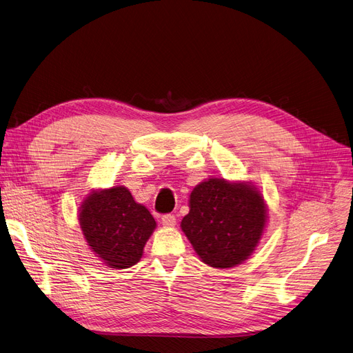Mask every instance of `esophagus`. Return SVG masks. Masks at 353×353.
<instances>
[{"instance_id":"1","label":"esophagus","mask_w":353,"mask_h":353,"mask_svg":"<svg viewBox=\"0 0 353 353\" xmlns=\"http://www.w3.org/2000/svg\"><path fill=\"white\" fill-rule=\"evenodd\" d=\"M161 223H163V225H166V227H173L176 224V216H173V214H164L161 217Z\"/></svg>"}]
</instances>
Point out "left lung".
<instances>
[{"label": "left lung", "mask_w": 353, "mask_h": 353, "mask_svg": "<svg viewBox=\"0 0 353 353\" xmlns=\"http://www.w3.org/2000/svg\"><path fill=\"white\" fill-rule=\"evenodd\" d=\"M189 207L183 232L204 264L221 270L250 258L268 220L261 192L248 181L210 177L194 187Z\"/></svg>", "instance_id": "1"}]
</instances>
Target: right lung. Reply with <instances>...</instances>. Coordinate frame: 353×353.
I'll list each match as a JSON object with an SVG mask.
<instances>
[{"label": "right lung", "instance_id": "obj_1", "mask_svg": "<svg viewBox=\"0 0 353 353\" xmlns=\"http://www.w3.org/2000/svg\"><path fill=\"white\" fill-rule=\"evenodd\" d=\"M78 220L92 252L114 270L137 264L156 228L150 211L125 185L92 190L81 203Z\"/></svg>", "mask_w": 353, "mask_h": 353}]
</instances>
